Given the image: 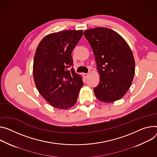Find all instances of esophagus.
Masks as SVG:
<instances>
[{"label":"esophagus","mask_w":157,"mask_h":157,"mask_svg":"<svg viewBox=\"0 0 157 157\" xmlns=\"http://www.w3.org/2000/svg\"><path fill=\"white\" fill-rule=\"evenodd\" d=\"M88 75H89V74L88 73H83V76H84V78H88Z\"/></svg>","instance_id":"obj_1"}]
</instances>
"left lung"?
Segmentation results:
<instances>
[{
    "label": "left lung",
    "instance_id": "obj_1",
    "mask_svg": "<svg viewBox=\"0 0 157 157\" xmlns=\"http://www.w3.org/2000/svg\"><path fill=\"white\" fill-rule=\"evenodd\" d=\"M84 35L93 51L100 76L94 88L96 98L105 103L118 100L134 78L135 64L130 48L119 34L107 27L86 30Z\"/></svg>",
    "mask_w": 157,
    "mask_h": 157
}]
</instances>
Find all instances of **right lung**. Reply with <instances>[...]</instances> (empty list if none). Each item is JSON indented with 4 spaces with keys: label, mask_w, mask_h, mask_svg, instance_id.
<instances>
[{
    "label": "right lung",
    "mask_w": 157,
    "mask_h": 157,
    "mask_svg": "<svg viewBox=\"0 0 157 157\" xmlns=\"http://www.w3.org/2000/svg\"><path fill=\"white\" fill-rule=\"evenodd\" d=\"M82 31H63L45 36L34 58L33 77L37 90L53 107L66 109L76 101L83 82L71 56Z\"/></svg>",
    "instance_id": "1"
}]
</instances>
